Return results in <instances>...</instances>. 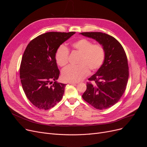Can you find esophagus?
I'll return each instance as SVG.
<instances>
[{
    "mask_svg": "<svg viewBox=\"0 0 147 147\" xmlns=\"http://www.w3.org/2000/svg\"><path fill=\"white\" fill-rule=\"evenodd\" d=\"M69 84H77V83L76 82H68Z\"/></svg>",
    "mask_w": 147,
    "mask_h": 147,
    "instance_id": "esophagus-1",
    "label": "esophagus"
}]
</instances>
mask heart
I'll use <instances>...</instances> for the list:
<instances>
[{"label":"heart","instance_id":"1","mask_svg":"<svg viewBox=\"0 0 147 147\" xmlns=\"http://www.w3.org/2000/svg\"><path fill=\"white\" fill-rule=\"evenodd\" d=\"M71 47L80 54L78 65H68L61 72L62 79L64 81L79 82L89 74V69L96 71L101 67L105 58V50L101 44H93L86 38H81L73 42ZM69 51L62 45L55 53V60L58 65L64 67L68 62Z\"/></svg>","mask_w":147,"mask_h":147}]
</instances>
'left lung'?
Listing matches in <instances>:
<instances>
[{
  "label": "left lung",
  "instance_id": "left-lung-1",
  "mask_svg": "<svg viewBox=\"0 0 147 147\" xmlns=\"http://www.w3.org/2000/svg\"><path fill=\"white\" fill-rule=\"evenodd\" d=\"M80 34L92 38L105 50L102 65L92 76L82 98L98 110H105L116 104L125 91L129 78V67L125 51L114 37L101 32H84Z\"/></svg>",
  "mask_w": 147,
  "mask_h": 147
}]
</instances>
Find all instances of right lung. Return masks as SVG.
I'll return each mask as SVG.
<instances>
[{
	"mask_svg": "<svg viewBox=\"0 0 147 147\" xmlns=\"http://www.w3.org/2000/svg\"><path fill=\"white\" fill-rule=\"evenodd\" d=\"M76 32H48L27 45L20 69L22 89L29 101L41 110L53 107L63 98L65 84L58 83L59 70L55 53Z\"/></svg>",
	"mask_w": 147,
	"mask_h": 147,
	"instance_id": "right-lung-1",
	"label": "right lung"
}]
</instances>
